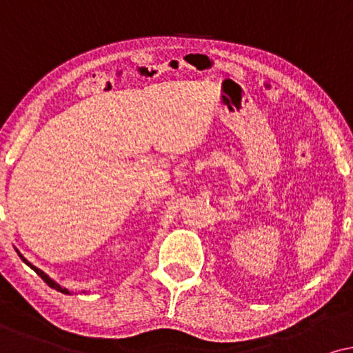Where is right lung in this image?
Wrapping results in <instances>:
<instances>
[{
    "label": "right lung",
    "mask_w": 353,
    "mask_h": 353,
    "mask_svg": "<svg viewBox=\"0 0 353 353\" xmlns=\"http://www.w3.org/2000/svg\"><path fill=\"white\" fill-rule=\"evenodd\" d=\"M16 252H17V250H16ZM17 253H19V256H21V260H22L23 263H26V265H29V266L32 268V270H34V271L37 272V274H39V276H40V278H41V279H43L46 284H48V285H50V288H51V289L58 290V292H63V294H70L68 289L61 288V285H59L58 283H54V281H53V279H51L48 274H45V272H43V271H41V270H39V268H37V266H34V265H32V263H29V261H27V260H26V258H23V256L21 255V252H17Z\"/></svg>",
    "instance_id": "obj_1"
}]
</instances>
